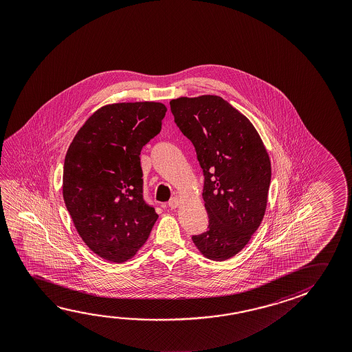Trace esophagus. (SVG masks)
Masks as SVG:
<instances>
[{"label":"esophagus","mask_w":352,"mask_h":352,"mask_svg":"<svg viewBox=\"0 0 352 352\" xmlns=\"http://www.w3.org/2000/svg\"><path fill=\"white\" fill-rule=\"evenodd\" d=\"M180 200H179L178 197H173L170 201L168 202V206L170 208H177L180 206Z\"/></svg>","instance_id":"obj_1"}]
</instances>
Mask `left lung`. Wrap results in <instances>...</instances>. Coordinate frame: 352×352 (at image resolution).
<instances>
[{
	"label": "left lung",
	"instance_id": "8db88e82",
	"mask_svg": "<svg viewBox=\"0 0 352 352\" xmlns=\"http://www.w3.org/2000/svg\"><path fill=\"white\" fill-rule=\"evenodd\" d=\"M169 104L205 175L208 230L192 236V242L208 259H230L248 244L264 219L270 157L248 118L219 96L180 97Z\"/></svg>",
	"mask_w": 352,
	"mask_h": 352
}]
</instances>
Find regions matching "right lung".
<instances>
[{
	"mask_svg": "<svg viewBox=\"0 0 352 352\" xmlns=\"http://www.w3.org/2000/svg\"><path fill=\"white\" fill-rule=\"evenodd\" d=\"M166 105H104L76 133L65 157L63 195L87 247L111 263L133 258L158 214L142 196L140 153L157 136Z\"/></svg>",
	"mask_w": 352,
	"mask_h": 352,
	"instance_id": "obj_1",
	"label": "right lung"
}]
</instances>
